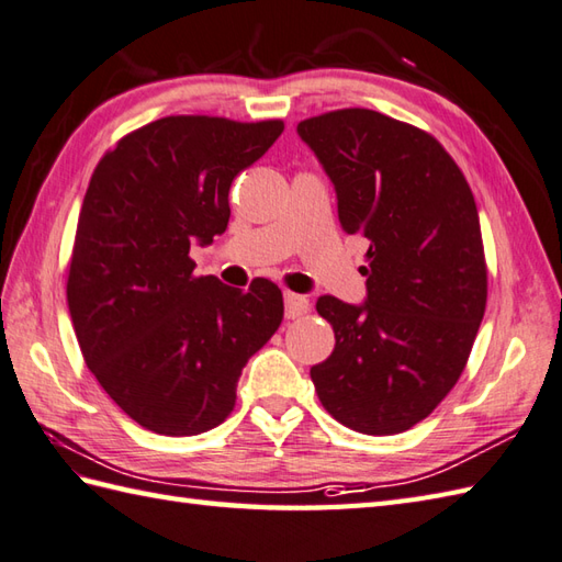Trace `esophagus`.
Listing matches in <instances>:
<instances>
[{
    "mask_svg": "<svg viewBox=\"0 0 562 562\" xmlns=\"http://www.w3.org/2000/svg\"><path fill=\"white\" fill-rule=\"evenodd\" d=\"M310 313V301L305 295L297 293H285V317L297 319Z\"/></svg>",
    "mask_w": 562,
    "mask_h": 562,
    "instance_id": "1",
    "label": "esophagus"
}]
</instances>
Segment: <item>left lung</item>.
<instances>
[{
  "label": "left lung",
  "instance_id": "1",
  "mask_svg": "<svg viewBox=\"0 0 562 562\" xmlns=\"http://www.w3.org/2000/svg\"><path fill=\"white\" fill-rule=\"evenodd\" d=\"M334 182L344 233L366 238V305L322 295L331 356L310 378L356 432L414 428L467 368L488 297L479 209L454 158L426 130L366 108L297 124Z\"/></svg>",
  "mask_w": 562,
  "mask_h": 562
}]
</instances>
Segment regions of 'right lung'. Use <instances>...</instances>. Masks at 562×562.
Returning <instances> with one entry per match:
<instances>
[{"label":"right lung","mask_w":562,"mask_h":562,"mask_svg":"<svg viewBox=\"0 0 562 562\" xmlns=\"http://www.w3.org/2000/svg\"><path fill=\"white\" fill-rule=\"evenodd\" d=\"M281 120L170 115L98 160L69 257L67 303L86 366L142 428L184 438L221 426L249 356L283 319L281 289L196 277L192 243L228 226V192Z\"/></svg>","instance_id":"obj_1"}]
</instances>
